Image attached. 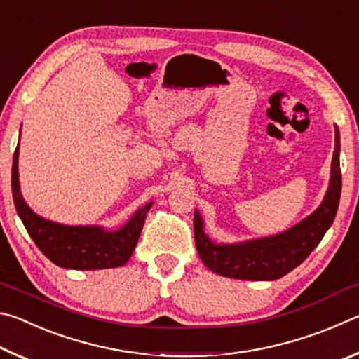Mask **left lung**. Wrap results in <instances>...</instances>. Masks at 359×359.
<instances>
[{
	"label": "left lung",
	"mask_w": 359,
	"mask_h": 359,
	"mask_svg": "<svg viewBox=\"0 0 359 359\" xmlns=\"http://www.w3.org/2000/svg\"><path fill=\"white\" fill-rule=\"evenodd\" d=\"M331 161V179L323 201L311 215L290 229L267 238L248 239L236 244H217L204 233V222L194 210V242L199 258L218 276L239 280H277L299 266L320 244L337 214L342 174H340V135Z\"/></svg>",
	"instance_id": "1"
}]
</instances>
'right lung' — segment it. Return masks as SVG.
<instances>
[{
    "instance_id": "add662e5",
    "label": "right lung",
    "mask_w": 359,
    "mask_h": 359,
    "mask_svg": "<svg viewBox=\"0 0 359 359\" xmlns=\"http://www.w3.org/2000/svg\"><path fill=\"white\" fill-rule=\"evenodd\" d=\"M12 196L20 220L29 238L53 264L65 269L96 271L123 266L131 258L141 236L145 217L154 201L137 209L118 229H106L95 224L55 223L29 209L20 191L19 145L12 161Z\"/></svg>"
}]
</instances>
